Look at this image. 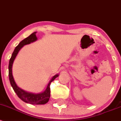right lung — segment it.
<instances>
[{
  "label": "right lung",
  "instance_id": "1",
  "mask_svg": "<svg viewBox=\"0 0 121 121\" xmlns=\"http://www.w3.org/2000/svg\"><path fill=\"white\" fill-rule=\"evenodd\" d=\"M36 32H34L33 34L23 39L19 43V44L16 47L11 58L9 60V80L12 87H13L15 93L17 94V96L20 98L23 101L27 103H29L31 104H45L48 103L50 98V85L52 81L54 80L57 77H58V74H56L52 78L51 81L49 82V84H48L47 88L45 90L41 93L38 94H34L32 93H28L23 90L22 88L18 87L16 84V82H14V78L12 74V66L14 60L17 56V53L20 50L21 48L24 45L31 43L35 41L37 39V37H36Z\"/></svg>",
  "mask_w": 121,
  "mask_h": 121
}]
</instances>
